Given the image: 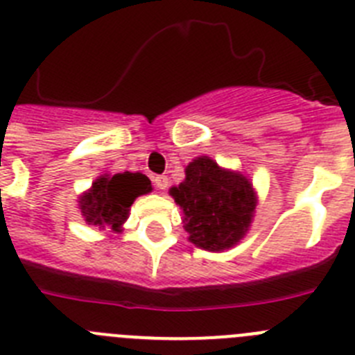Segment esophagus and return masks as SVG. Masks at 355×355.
<instances>
[{
  "label": "esophagus",
  "mask_w": 355,
  "mask_h": 355,
  "mask_svg": "<svg viewBox=\"0 0 355 355\" xmlns=\"http://www.w3.org/2000/svg\"><path fill=\"white\" fill-rule=\"evenodd\" d=\"M153 183H155V187L158 188V190H165V188L168 187V178L167 175H156L155 180H153Z\"/></svg>",
  "instance_id": "obj_1"
}]
</instances>
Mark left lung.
<instances>
[{"label": "left lung", "mask_w": 355, "mask_h": 355, "mask_svg": "<svg viewBox=\"0 0 355 355\" xmlns=\"http://www.w3.org/2000/svg\"><path fill=\"white\" fill-rule=\"evenodd\" d=\"M184 172V181L171 193L183 209L188 240L213 252L236 245L256 208L249 181L238 172L222 171L208 156L193 159Z\"/></svg>", "instance_id": "left-lung-1"}]
</instances>
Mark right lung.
<instances>
[{
    "label": "right lung",
    "mask_w": 355,
    "mask_h": 355,
    "mask_svg": "<svg viewBox=\"0 0 355 355\" xmlns=\"http://www.w3.org/2000/svg\"><path fill=\"white\" fill-rule=\"evenodd\" d=\"M147 192H150V181L140 172L101 175L80 199V209L89 224L117 229L128 218L133 200Z\"/></svg>",
    "instance_id": "obj_1"
}]
</instances>
